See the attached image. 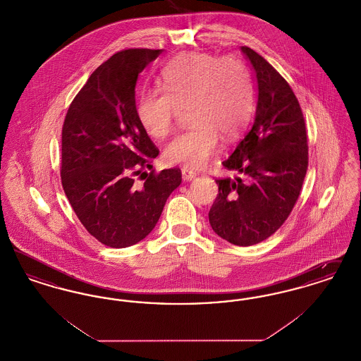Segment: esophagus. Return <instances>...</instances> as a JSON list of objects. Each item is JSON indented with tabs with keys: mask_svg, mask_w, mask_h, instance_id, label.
Returning a JSON list of instances; mask_svg holds the SVG:
<instances>
[{
	"mask_svg": "<svg viewBox=\"0 0 361 361\" xmlns=\"http://www.w3.org/2000/svg\"><path fill=\"white\" fill-rule=\"evenodd\" d=\"M181 174H183V178L185 180V181H192L193 178H196V173L192 172V171H189L187 168H184L183 171H181Z\"/></svg>",
	"mask_w": 361,
	"mask_h": 361,
	"instance_id": "esophagus-1",
	"label": "esophagus"
}]
</instances>
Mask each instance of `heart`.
<instances>
[{
	"mask_svg": "<svg viewBox=\"0 0 361 361\" xmlns=\"http://www.w3.org/2000/svg\"><path fill=\"white\" fill-rule=\"evenodd\" d=\"M162 87L140 93L137 121L155 139L173 128L178 108L188 106L190 127L165 149V159L187 169H200L218 152L221 137L233 140L250 121L255 90L247 66L237 56L187 52L162 71Z\"/></svg>",
	"mask_w": 361,
	"mask_h": 361,
	"instance_id": "1",
	"label": "heart"
}]
</instances>
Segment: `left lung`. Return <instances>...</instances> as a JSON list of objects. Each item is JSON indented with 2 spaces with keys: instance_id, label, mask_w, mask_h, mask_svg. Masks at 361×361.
<instances>
[{
  "instance_id": "1",
  "label": "left lung",
  "mask_w": 361,
  "mask_h": 361,
  "mask_svg": "<svg viewBox=\"0 0 361 361\" xmlns=\"http://www.w3.org/2000/svg\"><path fill=\"white\" fill-rule=\"evenodd\" d=\"M240 51L257 81L250 130L224 162L234 178L216 180L219 193L208 212L212 230L237 246L271 237L295 206L309 165L303 114L288 82L249 47Z\"/></svg>"
}]
</instances>
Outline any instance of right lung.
Returning <instances> with one entry per match:
<instances>
[{
  "mask_svg": "<svg viewBox=\"0 0 361 361\" xmlns=\"http://www.w3.org/2000/svg\"><path fill=\"white\" fill-rule=\"evenodd\" d=\"M161 52L131 49L112 55L92 73L63 123V190L89 234L109 247L146 238L181 184L178 169L143 172L159 152L137 121L135 85ZM135 175L145 180L142 186Z\"/></svg>",
  "mask_w": 361,
  "mask_h": 361,
  "instance_id": "add662e5",
  "label": "right lung"
}]
</instances>
